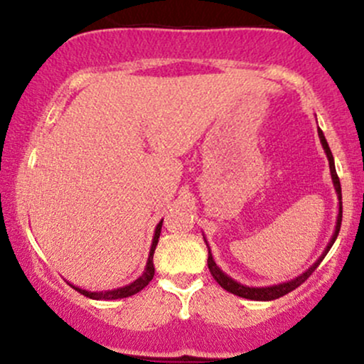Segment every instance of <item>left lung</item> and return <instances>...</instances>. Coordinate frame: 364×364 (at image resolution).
<instances>
[{
	"label": "left lung",
	"instance_id": "left-lung-1",
	"mask_svg": "<svg viewBox=\"0 0 364 364\" xmlns=\"http://www.w3.org/2000/svg\"><path fill=\"white\" fill-rule=\"evenodd\" d=\"M318 136H320V141L321 145H323V150L325 154H327V159H328V166H330V174H332V181H333V186H336V191H337V198H339V215H337V224H336V232H333L332 240H330V243L327 248H325V252L321 257L316 260L310 269L306 270V272H303L301 275H298L296 279H292L289 282H282V284H277V286H270V287H248V286H243V284L232 281L231 277H228L223 270L217 267V263L214 262V258H212V253L210 250H208V270H210L212 277L215 279L217 284H219L220 287L225 291L232 292V294L240 296V298H246V299H253V301H272V299H277L281 298V296L287 294V292L294 291L296 287H299L301 284L306 281L310 275L315 272L316 267L320 265L321 260L325 258V255L328 253V250L332 248V245L336 243L337 236H339V231H341V223H342V191H341V181H339V176H337V171H336V164H333V156L332 152H330V147L327 144V140H325L323 136V132L318 129Z\"/></svg>",
	"mask_w": 364,
	"mask_h": 364
}]
</instances>
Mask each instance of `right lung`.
I'll return each instance as SVG.
<instances>
[{"mask_svg": "<svg viewBox=\"0 0 364 364\" xmlns=\"http://www.w3.org/2000/svg\"><path fill=\"white\" fill-rule=\"evenodd\" d=\"M161 228H162V220L157 224L156 232H154L152 246H150V255H149V260H147V265H145L144 274H141L135 282L128 284V286H124V287H119V289L104 291V292H90V291L80 289V287H75V286H72V284H70V286H72L75 291H78L80 294L87 296V298H90V299H121V298H128V296H133V294H136V292H140L145 286H149V282L154 279V272H156V269H154V252H156V246L159 243V236H161Z\"/></svg>", "mask_w": 364, "mask_h": 364, "instance_id": "obj_1", "label": "right lung"}]
</instances>
